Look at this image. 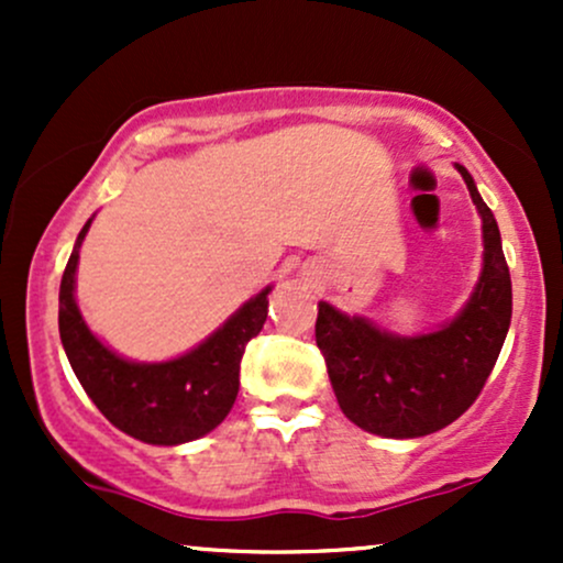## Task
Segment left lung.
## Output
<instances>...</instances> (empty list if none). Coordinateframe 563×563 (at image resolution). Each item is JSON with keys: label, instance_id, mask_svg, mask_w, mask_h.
Returning a JSON list of instances; mask_svg holds the SVG:
<instances>
[{"label": "left lung", "instance_id": "left-lung-1", "mask_svg": "<svg viewBox=\"0 0 563 563\" xmlns=\"http://www.w3.org/2000/svg\"><path fill=\"white\" fill-rule=\"evenodd\" d=\"M457 172L482 214L484 273L468 307L448 328L397 339L331 303L318 307L314 335L335 399L349 421L371 434L412 439L450 426L476 402L506 341L510 273L500 230L471 174L463 166Z\"/></svg>", "mask_w": 563, "mask_h": 563}]
</instances>
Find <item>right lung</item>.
<instances>
[{
  "instance_id": "obj_1",
  "label": "right lung",
  "mask_w": 563,
  "mask_h": 563,
  "mask_svg": "<svg viewBox=\"0 0 563 563\" xmlns=\"http://www.w3.org/2000/svg\"><path fill=\"white\" fill-rule=\"evenodd\" d=\"M87 222L60 280V341L76 378L97 410L124 434L147 444H183L217 429L228 418L241 386L245 346L267 320V290L243 303L219 331L185 357L137 365L115 357L89 333L74 301V275Z\"/></svg>"
}]
</instances>
